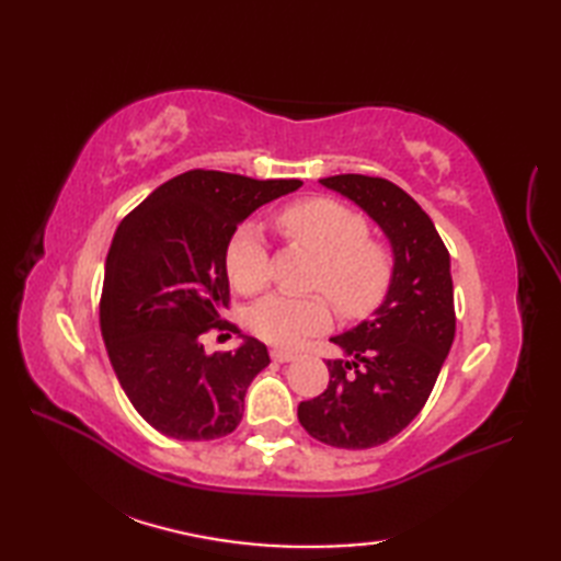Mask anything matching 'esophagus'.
Returning <instances> with one entry per match:
<instances>
[{
	"label": "esophagus",
	"instance_id": "obj_1",
	"mask_svg": "<svg viewBox=\"0 0 561 561\" xmlns=\"http://www.w3.org/2000/svg\"><path fill=\"white\" fill-rule=\"evenodd\" d=\"M296 352H289V350H272V359L279 362V364H287V362H294L296 359Z\"/></svg>",
	"mask_w": 561,
	"mask_h": 561
}]
</instances>
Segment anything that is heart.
<instances>
[{
	"mask_svg": "<svg viewBox=\"0 0 561 561\" xmlns=\"http://www.w3.org/2000/svg\"><path fill=\"white\" fill-rule=\"evenodd\" d=\"M279 226L296 245L318 257L311 289L323 294H272L257 301L248 316L257 337L277 347H299L330 328L329 295L337 311L352 320L374 313L383 304L396 262L390 248L371 238V224L362 211L340 199L313 197L284 209ZM226 272L241 294H257L270 284V253L255 224L238 226L231 236Z\"/></svg>",
	"mask_w": 561,
	"mask_h": 561,
	"instance_id": "obj_1",
	"label": "heart"
}]
</instances>
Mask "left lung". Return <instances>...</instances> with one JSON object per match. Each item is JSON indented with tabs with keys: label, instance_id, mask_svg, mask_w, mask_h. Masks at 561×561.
<instances>
[{
	"label": "left lung",
	"instance_id": "1",
	"mask_svg": "<svg viewBox=\"0 0 561 561\" xmlns=\"http://www.w3.org/2000/svg\"><path fill=\"white\" fill-rule=\"evenodd\" d=\"M325 187L356 202L392 245L386 301L332 342L350 359H330V383L299 404V422L320 444L374 448L422 412L456 337L450 255L434 221L386 178L344 173Z\"/></svg>",
	"mask_w": 561,
	"mask_h": 561
}]
</instances>
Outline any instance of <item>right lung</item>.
Returning a JSON list of instances; mask_svg holds the SVG:
<instances>
[{
    "label": "right lung",
    "instance_id": "1",
    "mask_svg": "<svg viewBox=\"0 0 561 561\" xmlns=\"http://www.w3.org/2000/svg\"><path fill=\"white\" fill-rule=\"evenodd\" d=\"M301 185L195 169L153 190L117 226L101 332L125 396L163 436L211 440L241 424L267 347L245 337L236 352L207 354L202 335L241 332L221 318L231 301L226 245L238 224Z\"/></svg>",
    "mask_w": 561,
    "mask_h": 561
}]
</instances>
